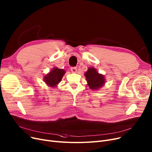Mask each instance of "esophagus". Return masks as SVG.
I'll return each mask as SVG.
<instances>
[{"mask_svg": "<svg viewBox=\"0 0 152 152\" xmlns=\"http://www.w3.org/2000/svg\"><path fill=\"white\" fill-rule=\"evenodd\" d=\"M71 71L72 73H77V68L76 67H71Z\"/></svg>", "mask_w": 152, "mask_h": 152, "instance_id": "esophagus-1", "label": "esophagus"}]
</instances>
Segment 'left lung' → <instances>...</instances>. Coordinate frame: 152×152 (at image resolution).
Segmentation results:
<instances>
[{
	"label": "left lung",
	"mask_w": 152,
	"mask_h": 152,
	"mask_svg": "<svg viewBox=\"0 0 152 152\" xmlns=\"http://www.w3.org/2000/svg\"><path fill=\"white\" fill-rule=\"evenodd\" d=\"M84 75L87 82V85L91 89L98 90L105 83L104 76L99 74L96 69L94 68H88Z\"/></svg>",
	"instance_id": "left-lung-1"
}]
</instances>
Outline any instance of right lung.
I'll return each mask as SVG.
<instances>
[{"label":"right lung","mask_w":152,"mask_h":152,"mask_svg":"<svg viewBox=\"0 0 152 152\" xmlns=\"http://www.w3.org/2000/svg\"><path fill=\"white\" fill-rule=\"evenodd\" d=\"M65 71L58 68H53L50 73L47 74L44 77V82L51 87H55L61 81Z\"/></svg>","instance_id":"right-lung-1"}]
</instances>
